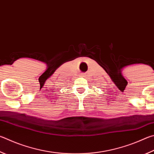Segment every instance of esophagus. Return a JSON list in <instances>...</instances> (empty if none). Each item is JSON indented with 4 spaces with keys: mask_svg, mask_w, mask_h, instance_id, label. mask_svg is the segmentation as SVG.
Wrapping results in <instances>:
<instances>
[{
    "mask_svg": "<svg viewBox=\"0 0 154 154\" xmlns=\"http://www.w3.org/2000/svg\"><path fill=\"white\" fill-rule=\"evenodd\" d=\"M82 75V77H85V74L84 73H82V75Z\"/></svg>",
    "mask_w": 154,
    "mask_h": 154,
    "instance_id": "esophagus-1",
    "label": "esophagus"
}]
</instances>
